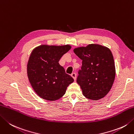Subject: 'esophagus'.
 <instances>
[{
	"instance_id": "esophagus-1",
	"label": "esophagus",
	"mask_w": 134,
	"mask_h": 134,
	"mask_svg": "<svg viewBox=\"0 0 134 134\" xmlns=\"http://www.w3.org/2000/svg\"><path fill=\"white\" fill-rule=\"evenodd\" d=\"M71 77L74 78V80H75L76 79V77H77V74H76L75 72H72L71 74Z\"/></svg>"
}]
</instances>
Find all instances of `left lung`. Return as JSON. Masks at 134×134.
<instances>
[{"label": "left lung", "instance_id": "1", "mask_svg": "<svg viewBox=\"0 0 134 134\" xmlns=\"http://www.w3.org/2000/svg\"><path fill=\"white\" fill-rule=\"evenodd\" d=\"M74 52L82 60L77 82L83 95L94 100L104 98L111 90L116 75L111 51L100 44H90L75 48Z\"/></svg>", "mask_w": 134, "mask_h": 134}]
</instances>
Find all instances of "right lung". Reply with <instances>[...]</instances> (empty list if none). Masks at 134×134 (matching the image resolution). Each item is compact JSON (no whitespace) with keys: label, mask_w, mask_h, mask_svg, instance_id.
Listing matches in <instances>:
<instances>
[{"label":"right lung","mask_w":134,"mask_h":134,"mask_svg":"<svg viewBox=\"0 0 134 134\" xmlns=\"http://www.w3.org/2000/svg\"><path fill=\"white\" fill-rule=\"evenodd\" d=\"M71 48L69 44H42L31 52L27 63V75L33 90L40 98L49 101L57 100L74 81L59 63L63 55Z\"/></svg>","instance_id":"1"}]
</instances>
